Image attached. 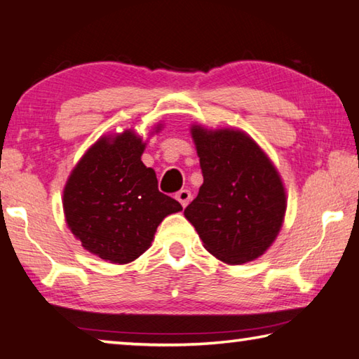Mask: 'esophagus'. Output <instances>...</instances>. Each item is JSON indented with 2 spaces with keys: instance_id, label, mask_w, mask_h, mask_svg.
Returning a JSON list of instances; mask_svg holds the SVG:
<instances>
[{
  "instance_id": "1",
  "label": "esophagus",
  "mask_w": 359,
  "mask_h": 359,
  "mask_svg": "<svg viewBox=\"0 0 359 359\" xmlns=\"http://www.w3.org/2000/svg\"><path fill=\"white\" fill-rule=\"evenodd\" d=\"M177 201L182 204V208H187V204L191 201V191L190 190H180L177 194H175Z\"/></svg>"
}]
</instances>
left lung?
<instances>
[{
    "mask_svg": "<svg viewBox=\"0 0 359 359\" xmlns=\"http://www.w3.org/2000/svg\"><path fill=\"white\" fill-rule=\"evenodd\" d=\"M204 182L184 215L204 248L226 264L259 258L280 233L287 191L277 168L245 131L190 128Z\"/></svg>",
    "mask_w": 359,
    "mask_h": 359,
    "instance_id": "obj_1",
    "label": "left lung"
}]
</instances>
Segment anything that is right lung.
I'll return each mask as SVG.
<instances>
[{"instance_id":"add662e5","label":"right lung","mask_w":359,"mask_h":359,"mask_svg":"<svg viewBox=\"0 0 359 359\" xmlns=\"http://www.w3.org/2000/svg\"><path fill=\"white\" fill-rule=\"evenodd\" d=\"M161 123L154 126L160 133ZM147 141L135 130L101 136L85 151L63 188L65 220L90 253L126 264L149 250L156 228L182 205L158 190L142 163Z\"/></svg>"}]
</instances>
